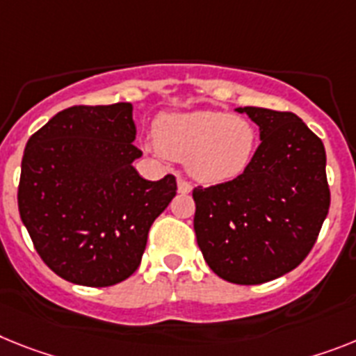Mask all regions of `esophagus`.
Segmentation results:
<instances>
[{
	"mask_svg": "<svg viewBox=\"0 0 356 356\" xmlns=\"http://www.w3.org/2000/svg\"><path fill=\"white\" fill-rule=\"evenodd\" d=\"M177 188H179V193H190V192H192V184L188 183L186 179H183V177L177 179Z\"/></svg>",
	"mask_w": 356,
	"mask_h": 356,
	"instance_id": "34e87169",
	"label": "esophagus"
}]
</instances>
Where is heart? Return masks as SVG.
<instances>
[{
    "instance_id": "1",
    "label": "heart",
    "mask_w": 356,
    "mask_h": 356,
    "mask_svg": "<svg viewBox=\"0 0 356 356\" xmlns=\"http://www.w3.org/2000/svg\"><path fill=\"white\" fill-rule=\"evenodd\" d=\"M257 143L252 121L220 110L170 113L155 124V148L188 159V172L210 184L238 177L252 163Z\"/></svg>"
}]
</instances>
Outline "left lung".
Segmentation results:
<instances>
[{"mask_svg": "<svg viewBox=\"0 0 356 356\" xmlns=\"http://www.w3.org/2000/svg\"><path fill=\"white\" fill-rule=\"evenodd\" d=\"M261 145L238 177L193 188V229L215 275L262 284L295 270L312 252L330 211L325 150L291 112L244 106Z\"/></svg>", "mask_w": 356, "mask_h": 356, "instance_id": "left-lung-1", "label": "left lung"}]
</instances>
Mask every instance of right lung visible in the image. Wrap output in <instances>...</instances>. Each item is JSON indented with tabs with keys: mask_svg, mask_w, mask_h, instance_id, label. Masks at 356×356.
<instances>
[{
	"mask_svg": "<svg viewBox=\"0 0 356 356\" xmlns=\"http://www.w3.org/2000/svg\"><path fill=\"white\" fill-rule=\"evenodd\" d=\"M132 104L70 106L29 139L17 206L43 262L74 284L104 288L141 264L148 232L177 183L143 179L132 163Z\"/></svg>",
	"mask_w": 356,
	"mask_h": 356,
	"instance_id": "obj_1",
	"label": "right lung"
}]
</instances>
